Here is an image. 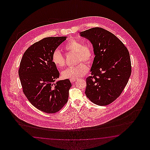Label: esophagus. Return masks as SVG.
I'll use <instances>...</instances> for the list:
<instances>
[{"label": "esophagus", "instance_id": "34e87169", "mask_svg": "<svg viewBox=\"0 0 150 150\" xmlns=\"http://www.w3.org/2000/svg\"><path fill=\"white\" fill-rule=\"evenodd\" d=\"M76 80H77L76 79H70V81H71V83H74Z\"/></svg>", "mask_w": 150, "mask_h": 150}]
</instances>
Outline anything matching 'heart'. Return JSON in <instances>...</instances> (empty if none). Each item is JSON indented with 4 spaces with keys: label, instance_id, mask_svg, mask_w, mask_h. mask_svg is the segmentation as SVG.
<instances>
[{
    "label": "heart",
    "instance_id": "1",
    "mask_svg": "<svg viewBox=\"0 0 150 150\" xmlns=\"http://www.w3.org/2000/svg\"><path fill=\"white\" fill-rule=\"evenodd\" d=\"M64 49L70 52L77 53V62L82 61L87 63L92 62L94 58V51L90 45H83L81 42L71 40L64 45ZM52 62L59 68H62L65 65V58L59 50H55L52 54ZM88 70V67L83 63L77 66L69 68L62 73L64 79H76L85 75Z\"/></svg>",
    "mask_w": 150,
    "mask_h": 150
}]
</instances>
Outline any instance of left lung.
I'll return each instance as SVG.
<instances>
[{"label":"left lung","instance_id":"8db88e82","mask_svg":"<svg viewBox=\"0 0 150 150\" xmlns=\"http://www.w3.org/2000/svg\"><path fill=\"white\" fill-rule=\"evenodd\" d=\"M91 42L95 55L87 77L85 94L98 105H109L126 86L132 72L129 51L113 33L100 27L80 32Z\"/></svg>","mask_w":150,"mask_h":150}]
</instances>
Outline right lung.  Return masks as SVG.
<instances>
[{"label":"right lung","instance_id":"obj_1","mask_svg":"<svg viewBox=\"0 0 150 150\" xmlns=\"http://www.w3.org/2000/svg\"><path fill=\"white\" fill-rule=\"evenodd\" d=\"M67 37H46L31 45L23 55L18 70L23 90L34 107L47 113L59 111L68 102L71 83L59 80L52 54Z\"/></svg>","mask_w":150,"mask_h":150}]
</instances>
